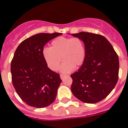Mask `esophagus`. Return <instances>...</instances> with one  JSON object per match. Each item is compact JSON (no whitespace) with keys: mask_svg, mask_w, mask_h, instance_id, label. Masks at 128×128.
<instances>
[{"mask_svg":"<svg viewBox=\"0 0 128 128\" xmlns=\"http://www.w3.org/2000/svg\"><path fill=\"white\" fill-rule=\"evenodd\" d=\"M66 75H63V74H61L60 75V78H61V79H62V80H63V78H65V77H66Z\"/></svg>","mask_w":128,"mask_h":128,"instance_id":"esophagus-1","label":"esophagus"}]
</instances>
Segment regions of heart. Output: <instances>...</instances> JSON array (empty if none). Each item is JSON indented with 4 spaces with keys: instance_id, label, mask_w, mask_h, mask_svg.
Here are the masks:
<instances>
[{
    "instance_id": "b5f03b06",
    "label": "heart",
    "mask_w": 128,
    "mask_h": 128,
    "mask_svg": "<svg viewBox=\"0 0 128 128\" xmlns=\"http://www.w3.org/2000/svg\"><path fill=\"white\" fill-rule=\"evenodd\" d=\"M42 56L48 67L57 71L62 60V72H70L74 68L81 66L85 58V46L82 40L78 37H58L52 40L50 48H45Z\"/></svg>"
}]
</instances>
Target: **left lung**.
I'll list each match as a JSON object with an SVG mask.
<instances>
[{"mask_svg":"<svg viewBox=\"0 0 128 128\" xmlns=\"http://www.w3.org/2000/svg\"><path fill=\"white\" fill-rule=\"evenodd\" d=\"M85 46L82 66L71 74V90L82 102L94 104L106 98L118 79L119 61L114 47L105 37L98 34L80 32L72 34Z\"/></svg>","mask_w":128,"mask_h":128,"instance_id":"8db88e82","label":"left lung"}]
</instances>
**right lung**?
Segmentation results:
<instances>
[{"instance_id":"right-lung-1","label":"right lung","mask_w":128,"mask_h":128,"mask_svg":"<svg viewBox=\"0 0 128 128\" xmlns=\"http://www.w3.org/2000/svg\"><path fill=\"white\" fill-rule=\"evenodd\" d=\"M60 32L39 33L18 46L11 63L13 85L20 99L34 108H45L56 99L62 82L60 74L47 66L42 56L44 47Z\"/></svg>"}]
</instances>
